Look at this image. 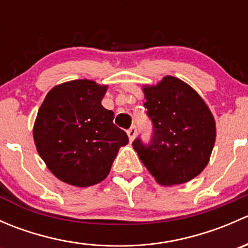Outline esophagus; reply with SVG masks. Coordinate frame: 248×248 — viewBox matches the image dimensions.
<instances>
[{"instance_id":"1","label":"esophagus","mask_w":248,"mask_h":248,"mask_svg":"<svg viewBox=\"0 0 248 248\" xmlns=\"http://www.w3.org/2000/svg\"><path fill=\"white\" fill-rule=\"evenodd\" d=\"M127 134H128V138L129 140H133L134 138H136L137 136V127L136 126H132L131 128L127 131Z\"/></svg>"}]
</instances>
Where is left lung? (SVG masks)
Segmentation results:
<instances>
[{
    "instance_id": "obj_1",
    "label": "left lung",
    "mask_w": 248,
    "mask_h": 248,
    "mask_svg": "<svg viewBox=\"0 0 248 248\" xmlns=\"http://www.w3.org/2000/svg\"><path fill=\"white\" fill-rule=\"evenodd\" d=\"M142 91L154 133L149 144L137 138L132 145L158 184H185L209 163L216 139L214 116L202 97L177 78L167 76Z\"/></svg>"
}]
</instances>
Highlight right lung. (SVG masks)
Listing matches in <instances>:
<instances>
[{"label": "right lung", "instance_id": "add662e5", "mask_svg": "<svg viewBox=\"0 0 248 248\" xmlns=\"http://www.w3.org/2000/svg\"><path fill=\"white\" fill-rule=\"evenodd\" d=\"M108 86L80 79L49 91L37 114L33 139L39 156L61 181L89 187L108 176L126 132L102 106Z\"/></svg>", "mask_w": 248, "mask_h": 248}]
</instances>
